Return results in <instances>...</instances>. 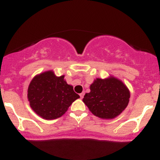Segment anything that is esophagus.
<instances>
[{
    "mask_svg": "<svg viewBox=\"0 0 160 160\" xmlns=\"http://www.w3.org/2000/svg\"><path fill=\"white\" fill-rule=\"evenodd\" d=\"M80 98H83V96H84V92L80 93Z\"/></svg>",
    "mask_w": 160,
    "mask_h": 160,
    "instance_id": "obj_1",
    "label": "esophagus"
}]
</instances>
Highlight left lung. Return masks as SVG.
<instances>
[{
	"instance_id": "8db88e82",
	"label": "left lung",
	"mask_w": 160,
	"mask_h": 160,
	"mask_svg": "<svg viewBox=\"0 0 160 160\" xmlns=\"http://www.w3.org/2000/svg\"><path fill=\"white\" fill-rule=\"evenodd\" d=\"M82 102L92 114L102 119L112 120L128 106L130 92L123 82L115 77L96 78L90 85Z\"/></svg>"
}]
</instances>
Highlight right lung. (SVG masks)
Returning a JSON list of instances; mask_svg holds the SVG:
<instances>
[{
    "instance_id": "obj_1",
    "label": "right lung",
    "mask_w": 160,
    "mask_h": 160,
    "mask_svg": "<svg viewBox=\"0 0 160 160\" xmlns=\"http://www.w3.org/2000/svg\"><path fill=\"white\" fill-rule=\"evenodd\" d=\"M65 76L57 77L53 71L36 75L28 89L32 109L45 120H55L65 114L71 104L80 98Z\"/></svg>"
}]
</instances>
